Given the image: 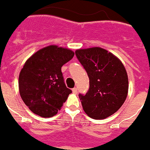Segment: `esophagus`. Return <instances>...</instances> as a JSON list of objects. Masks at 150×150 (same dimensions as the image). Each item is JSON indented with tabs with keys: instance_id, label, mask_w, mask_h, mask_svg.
I'll use <instances>...</instances> for the list:
<instances>
[{
	"instance_id": "1",
	"label": "esophagus",
	"mask_w": 150,
	"mask_h": 150,
	"mask_svg": "<svg viewBox=\"0 0 150 150\" xmlns=\"http://www.w3.org/2000/svg\"><path fill=\"white\" fill-rule=\"evenodd\" d=\"M72 92L73 93H75V94H77V92H78L77 88H72Z\"/></svg>"
}]
</instances>
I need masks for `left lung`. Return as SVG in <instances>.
<instances>
[{
    "label": "left lung",
    "mask_w": 150,
    "mask_h": 150,
    "mask_svg": "<svg viewBox=\"0 0 150 150\" xmlns=\"http://www.w3.org/2000/svg\"><path fill=\"white\" fill-rule=\"evenodd\" d=\"M75 55L89 78L86 94L79 95L84 111L92 119L109 117L120 109L127 97L129 81L125 67L101 47L77 50Z\"/></svg>",
    "instance_id": "left-lung-1"
}]
</instances>
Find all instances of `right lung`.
Returning <instances> with one entry per match:
<instances>
[{"label": "right lung", "instance_id": "add662e5", "mask_svg": "<svg viewBox=\"0 0 150 150\" xmlns=\"http://www.w3.org/2000/svg\"><path fill=\"white\" fill-rule=\"evenodd\" d=\"M74 54L71 50L50 45L27 60L19 75V92L35 114L45 118L54 116L71 93L65 86L62 67Z\"/></svg>", "mask_w": 150, "mask_h": 150}]
</instances>
